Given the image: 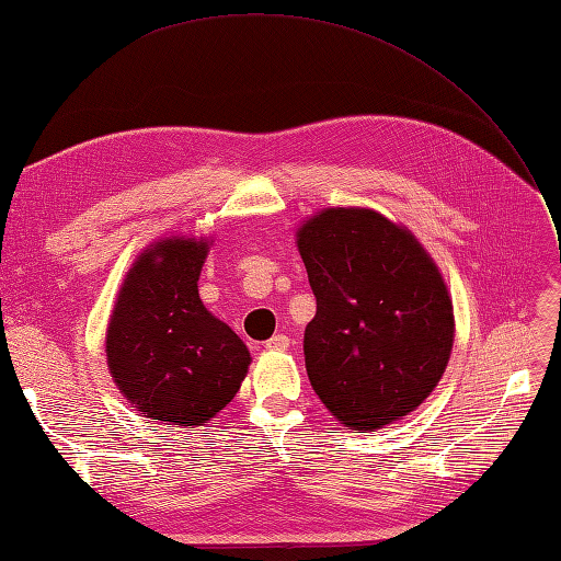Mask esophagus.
<instances>
[{
    "label": "esophagus",
    "mask_w": 561,
    "mask_h": 561,
    "mask_svg": "<svg viewBox=\"0 0 561 561\" xmlns=\"http://www.w3.org/2000/svg\"><path fill=\"white\" fill-rule=\"evenodd\" d=\"M266 347L268 350H278V352H283V350H288L290 347V337L288 335H273L271 340H266Z\"/></svg>",
    "instance_id": "1"
}]
</instances>
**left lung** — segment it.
<instances>
[{
	"label": "left lung",
	"mask_w": 561,
	"mask_h": 561,
	"mask_svg": "<svg viewBox=\"0 0 561 561\" xmlns=\"http://www.w3.org/2000/svg\"><path fill=\"white\" fill-rule=\"evenodd\" d=\"M297 250L317 297L305 362L319 400L359 433L414 412L455 343L453 299L431 254L404 226L357 207L311 216Z\"/></svg>",
	"instance_id": "obj_1"
}]
</instances>
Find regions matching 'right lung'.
Wrapping results in <instances>:
<instances>
[{"label": "right lung", "instance_id": "add662e5", "mask_svg": "<svg viewBox=\"0 0 561 561\" xmlns=\"http://www.w3.org/2000/svg\"><path fill=\"white\" fill-rule=\"evenodd\" d=\"M209 240L167 238L135 259L106 328L116 388L147 419L204 426L236 398L250 350L202 305Z\"/></svg>", "mask_w": 561, "mask_h": 561}]
</instances>
